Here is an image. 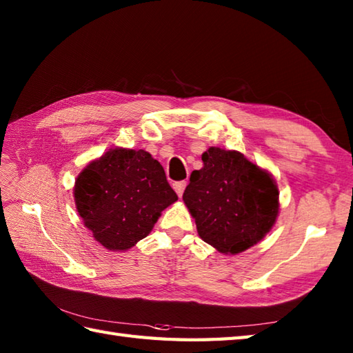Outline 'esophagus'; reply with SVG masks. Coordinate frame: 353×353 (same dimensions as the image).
<instances>
[{
  "mask_svg": "<svg viewBox=\"0 0 353 353\" xmlns=\"http://www.w3.org/2000/svg\"><path fill=\"white\" fill-rule=\"evenodd\" d=\"M172 188H174V191L177 192L179 197H182V194H183V191H185V188H186V182H185V181L176 182L174 185H172Z\"/></svg>",
  "mask_w": 353,
  "mask_h": 353,
  "instance_id": "1",
  "label": "esophagus"
}]
</instances>
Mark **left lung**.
<instances>
[{
  "instance_id": "left-lung-1",
  "label": "left lung",
  "mask_w": 353,
  "mask_h": 353,
  "mask_svg": "<svg viewBox=\"0 0 353 353\" xmlns=\"http://www.w3.org/2000/svg\"><path fill=\"white\" fill-rule=\"evenodd\" d=\"M192 171L183 201L205 243L221 253L244 252L264 238L279 212L273 177L244 154L211 147Z\"/></svg>"
}]
</instances>
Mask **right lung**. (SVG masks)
Masks as SVG:
<instances>
[{"instance_id":"add662e5","label":"right lung","mask_w":353,"mask_h":353,"mask_svg":"<svg viewBox=\"0 0 353 353\" xmlns=\"http://www.w3.org/2000/svg\"><path fill=\"white\" fill-rule=\"evenodd\" d=\"M74 197L97 241L119 252L145 238L177 194L145 150L112 148L80 172Z\"/></svg>"}]
</instances>
